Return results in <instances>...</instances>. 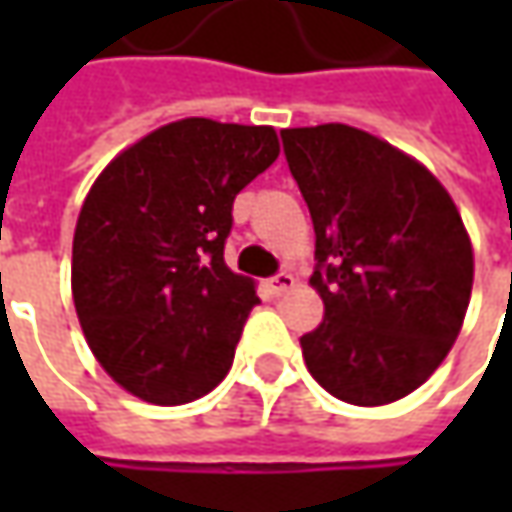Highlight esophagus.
Instances as JSON below:
<instances>
[{"label": "esophagus", "instance_id": "34e87169", "mask_svg": "<svg viewBox=\"0 0 512 512\" xmlns=\"http://www.w3.org/2000/svg\"><path fill=\"white\" fill-rule=\"evenodd\" d=\"M296 285V276L293 273H287V270H282V273H276L273 279H270V287H273V293H285V290H290V287Z\"/></svg>", "mask_w": 512, "mask_h": 512}]
</instances>
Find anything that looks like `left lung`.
<instances>
[{"label": "left lung", "mask_w": 512, "mask_h": 512, "mask_svg": "<svg viewBox=\"0 0 512 512\" xmlns=\"http://www.w3.org/2000/svg\"><path fill=\"white\" fill-rule=\"evenodd\" d=\"M305 196L325 319L307 370L330 396L379 407L422 387L464 325L473 245L444 185L404 150L350 125L282 130Z\"/></svg>", "instance_id": "1"}]
</instances>
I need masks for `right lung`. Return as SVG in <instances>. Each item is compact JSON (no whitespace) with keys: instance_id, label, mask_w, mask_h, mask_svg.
Returning a JSON list of instances; mask_svg holds the SVG:
<instances>
[{"instance_id":"add662e5","label":"right lung","mask_w":512,"mask_h":512,"mask_svg":"<svg viewBox=\"0 0 512 512\" xmlns=\"http://www.w3.org/2000/svg\"><path fill=\"white\" fill-rule=\"evenodd\" d=\"M279 156L270 125L190 116L133 142L85 196L70 290L113 382L150 404H187L233 364L256 282L225 265L233 199Z\"/></svg>"}]
</instances>
